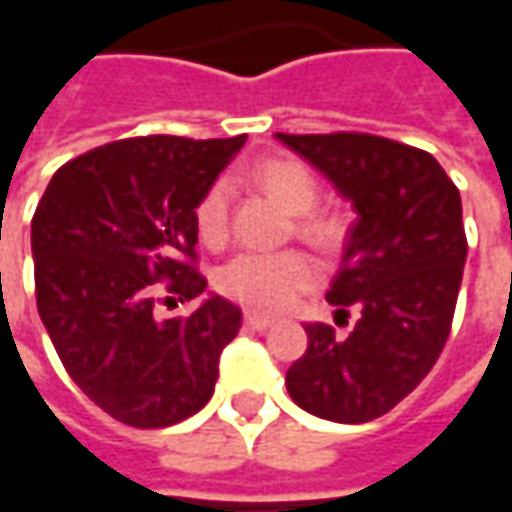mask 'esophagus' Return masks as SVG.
<instances>
[{
	"label": "esophagus",
	"mask_w": 512,
	"mask_h": 512,
	"mask_svg": "<svg viewBox=\"0 0 512 512\" xmlns=\"http://www.w3.org/2000/svg\"><path fill=\"white\" fill-rule=\"evenodd\" d=\"M244 323L249 329H255V332H266L268 326H271V318H263V315H257V312H246Z\"/></svg>",
	"instance_id": "1"
}]
</instances>
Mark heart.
<instances>
[{"instance_id":"obj_1","label":"heart","mask_w":512,"mask_h":512,"mask_svg":"<svg viewBox=\"0 0 512 512\" xmlns=\"http://www.w3.org/2000/svg\"><path fill=\"white\" fill-rule=\"evenodd\" d=\"M249 180L277 202L279 208L299 216L296 230H299L301 238H307L323 249H329L340 238L337 219L329 213L315 211L318 197H321V186L301 161L271 158V161L257 164L249 172ZM227 200H230V191H227L224 180L213 183L211 189L205 191V197L194 211V222H197V233H200L202 241L216 244L224 238ZM315 279H318V268L310 257L301 255V252H277V255L241 252L219 268L216 285L224 296H230L249 310L279 312L290 307L304 290H310Z\"/></svg>"}]
</instances>
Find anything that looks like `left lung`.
<instances>
[{
    "instance_id": "obj_1",
    "label": "left lung",
    "mask_w": 512,
    "mask_h": 512,
    "mask_svg": "<svg viewBox=\"0 0 512 512\" xmlns=\"http://www.w3.org/2000/svg\"><path fill=\"white\" fill-rule=\"evenodd\" d=\"M354 205L343 266L326 301L359 321L348 337L307 323L290 365L293 403L359 425L414 392L450 337L466 263L461 194L436 158L373 134H277Z\"/></svg>"
}]
</instances>
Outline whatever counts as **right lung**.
<instances>
[{"label":"right lung","instance_id":"right-lung-1","mask_svg":"<svg viewBox=\"0 0 512 512\" xmlns=\"http://www.w3.org/2000/svg\"><path fill=\"white\" fill-rule=\"evenodd\" d=\"M246 136H136L62 164L32 216L40 321L84 395L131 428H167L213 395L241 310L211 293L156 318L158 282L205 296L194 211Z\"/></svg>","mask_w":512,"mask_h":512}]
</instances>
